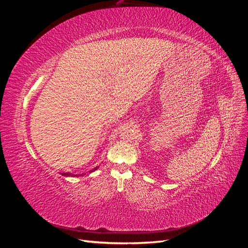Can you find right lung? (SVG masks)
Listing matches in <instances>:
<instances>
[{
  "label": "right lung",
  "instance_id": "obj_1",
  "mask_svg": "<svg viewBox=\"0 0 248 248\" xmlns=\"http://www.w3.org/2000/svg\"><path fill=\"white\" fill-rule=\"evenodd\" d=\"M99 168V167H98ZM98 168H95L93 170H91V171H94V170H96ZM84 174H80V175H73V174H68V172H63V176H72V177H78V176H82Z\"/></svg>",
  "mask_w": 248,
  "mask_h": 248
}]
</instances>
